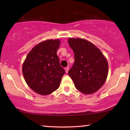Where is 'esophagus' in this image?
<instances>
[{
	"mask_svg": "<svg viewBox=\"0 0 130 130\" xmlns=\"http://www.w3.org/2000/svg\"><path fill=\"white\" fill-rule=\"evenodd\" d=\"M65 72H66L67 73L68 72V71H69V67H66V68H65Z\"/></svg>",
	"mask_w": 130,
	"mask_h": 130,
	"instance_id": "1",
	"label": "esophagus"
}]
</instances>
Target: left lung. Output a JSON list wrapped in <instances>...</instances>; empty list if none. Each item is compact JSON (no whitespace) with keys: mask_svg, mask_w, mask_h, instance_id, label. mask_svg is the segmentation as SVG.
I'll return each instance as SVG.
<instances>
[{"mask_svg":"<svg viewBox=\"0 0 130 130\" xmlns=\"http://www.w3.org/2000/svg\"><path fill=\"white\" fill-rule=\"evenodd\" d=\"M68 44L74 54V62L68 71L79 91L92 94L104 84L108 74V63L100 50L82 38H69Z\"/></svg>","mask_w":130,"mask_h":130,"instance_id":"obj_1","label":"left lung"}]
</instances>
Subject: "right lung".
Returning a JSON list of instances; mask_svg holds the SVG:
<instances>
[{
	"label": "right lung",
	"mask_w": 130,
	"mask_h": 130,
	"mask_svg": "<svg viewBox=\"0 0 130 130\" xmlns=\"http://www.w3.org/2000/svg\"><path fill=\"white\" fill-rule=\"evenodd\" d=\"M60 42L57 39L40 43L30 51L22 65L27 84L40 95H47L56 90L65 73L57 55Z\"/></svg>",
	"instance_id": "right-lung-1"
}]
</instances>
